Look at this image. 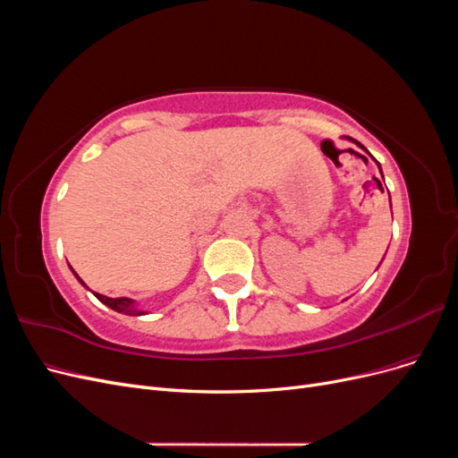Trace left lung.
<instances>
[{
    "instance_id": "8db88e82",
    "label": "left lung",
    "mask_w": 458,
    "mask_h": 458,
    "mask_svg": "<svg viewBox=\"0 0 458 458\" xmlns=\"http://www.w3.org/2000/svg\"><path fill=\"white\" fill-rule=\"evenodd\" d=\"M348 140H350L352 143H355V145H357L359 148H363V150L367 152V155H369V157H372V155H370V152H369V150H367V148H365V147H363L361 143H359V141H355V140H352V137H348ZM372 160H374V157H372ZM374 162H377V160H374ZM377 165H378V170H380V174H382V168H380V164H378V162H377ZM382 179H384V175H382ZM390 206H392V200H390Z\"/></svg>"
}]
</instances>
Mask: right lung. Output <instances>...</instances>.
Segmentation results:
<instances>
[{"mask_svg": "<svg viewBox=\"0 0 458 458\" xmlns=\"http://www.w3.org/2000/svg\"><path fill=\"white\" fill-rule=\"evenodd\" d=\"M72 273H74V269H72ZM74 276L78 279V283L81 284V286H86V283L80 279V276L74 273ZM88 288V286H86ZM89 290V288H88ZM95 294V298L99 300V301H103L105 306H108L110 310H114V311H118V313H123V315H133V317H137V315H145V313H148V311H143V310H140L137 308V303H135V300H131V298H108V296H103V294H97V293H93Z\"/></svg>", "mask_w": 458, "mask_h": 458, "instance_id": "right-lung-1", "label": "right lung"}]
</instances>
